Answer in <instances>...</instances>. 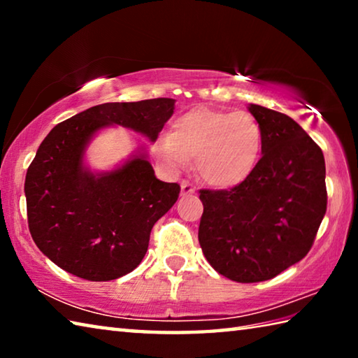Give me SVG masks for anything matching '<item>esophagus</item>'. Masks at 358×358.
<instances>
[{
  "mask_svg": "<svg viewBox=\"0 0 358 358\" xmlns=\"http://www.w3.org/2000/svg\"><path fill=\"white\" fill-rule=\"evenodd\" d=\"M196 192V187H194L189 181L183 180L181 181V194H194Z\"/></svg>",
  "mask_w": 358,
  "mask_h": 358,
  "instance_id": "obj_1",
  "label": "esophagus"
}]
</instances>
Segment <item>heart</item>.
<instances>
[{
	"mask_svg": "<svg viewBox=\"0 0 358 358\" xmlns=\"http://www.w3.org/2000/svg\"><path fill=\"white\" fill-rule=\"evenodd\" d=\"M262 143V126L251 113L199 107L175 118L171 134L157 136L151 151L172 173L196 156V171L208 185L234 187L251 177Z\"/></svg>",
	"mask_w": 358,
	"mask_h": 358,
	"instance_id": "heart-1",
	"label": "heart"
}]
</instances>
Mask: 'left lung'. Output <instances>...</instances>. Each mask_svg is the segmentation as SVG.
I'll return each mask as SVG.
<instances>
[{
	"instance_id": "left-lung-1",
	"label": "left lung",
	"mask_w": 358,
	"mask_h": 358,
	"mask_svg": "<svg viewBox=\"0 0 358 358\" xmlns=\"http://www.w3.org/2000/svg\"><path fill=\"white\" fill-rule=\"evenodd\" d=\"M264 132L251 177L201 191L199 243L217 273L237 282L280 275L306 256L327 211L322 150L290 117L250 104Z\"/></svg>"
}]
</instances>
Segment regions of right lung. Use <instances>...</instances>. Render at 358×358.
Wrapping results in <instances>:
<instances>
[{
  "instance_id": "1",
  "label": "right lung",
  "mask_w": 358,
  "mask_h": 358,
  "mask_svg": "<svg viewBox=\"0 0 358 358\" xmlns=\"http://www.w3.org/2000/svg\"><path fill=\"white\" fill-rule=\"evenodd\" d=\"M173 108L171 98L106 102L57 124L42 141L25 178L28 226L59 268L112 281L142 262L151 229L177 202L180 185L156 178L143 147L107 172L92 171L85 153L110 126L155 142Z\"/></svg>"
}]
</instances>
